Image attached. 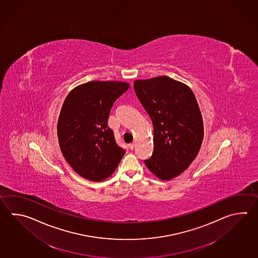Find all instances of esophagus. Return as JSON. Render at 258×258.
Here are the masks:
<instances>
[{
  "label": "esophagus",
  "instance_id": "obj_1",
  "mask_svg": "<svg viewBox=\"0 0 258 258\" xmlns=\"http://www.w3.org/2000/svg\"><path fill=\"white\" fill-rule=\"evenodd\" d=\"M134 146H135V144H134L133 142H132V143H130V144H128V147H130V149H131V150H133V148H134Z\"/></svg>",
  "mask_w": 258,
  "mask_h": 258
}]
</instances>
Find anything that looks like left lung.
Segmentation results:
<instances>
[{"label": "left lung", "mask_w": 258, "mask_h": 258, "mask_svg": "<svg viewBox=\"0 0 258 258\" xmlns=\"http://www.w3.org/2000/svg\"><path fill=\"white\" fill-rule=\"evenodd\" d=\"M134 90L153 124V155L144 163L159 178H174L193 162L203 141V121L194 93L167 76L137 80Z\"/></svg>", "instance_id": "8db88e82"}]
</instances>
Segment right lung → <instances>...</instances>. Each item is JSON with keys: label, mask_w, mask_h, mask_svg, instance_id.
Here are the masks:
<instances>
[{"label": "right lung", "mask_w": 258, "mask_h": 258, "mask_svg": "<svg viewBox=\"0 0 258 258\" xmlns=\"http://www.w3.org/2000/svg\"><path fill=\"white\" fill-rule=\"evenodd\" d=\"M122 82L93 81L74 88L58 116V143L82 177L103 181L115 172L126 150L116 144L107 121L115 101L128 89Z\"/></svg>", "instance_id": "right-lung-1"}]
</instances>
